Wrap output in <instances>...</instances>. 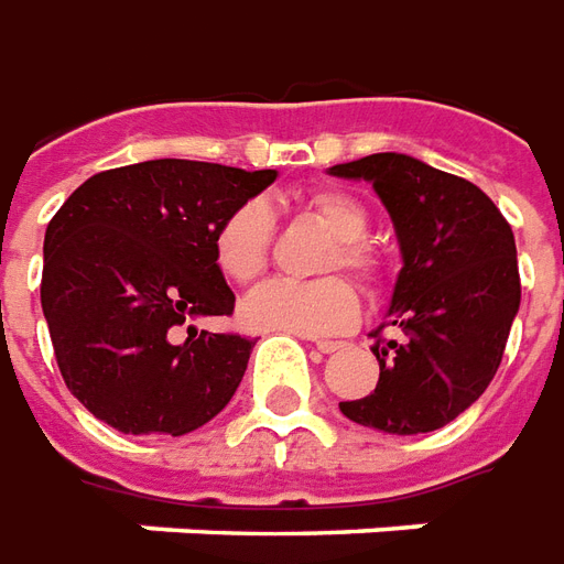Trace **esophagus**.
I'll use <instances>...</instances> for the list:
<instances>
[{"instance_id":"esophagus-1","label":"esophagus","mask_w":564,"mask_h":564,"mask_svg":"<svg viewBox=\"0 0 564 564\" xmlns=\"http://www.w3.org/2000/svg\"><path fill=\"white\" fill-rule=\"evenodd\" d=\"M313 346L318 349V352H325V355L339 352V349H343V343H334V339H315Z\"/></svg>"}]
</instances>
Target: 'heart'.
<instances>
[{
  "instance_id": "obj_1",
  "label": "heart",
  "mask_w": 564,
  "mask_h": 564,
  "mask_svg": "<svg viewBox=\"0 0 564 564\" xmlns=\"http://www.w3.org/2000/svg\"><path fill=\"white\" fill-rule=\"evenodd\" d=\"M306 209L330 237L337 249L327 251L325 270L346 267L365 285L379 279V261L361 239L370 230L367 209L343 191H318ZM273 242V209L263 199H246L227 215L215 230L212 254L221 275L246 285L258 279L270 258ZM358 294L343 275H327L315 282L273 279L254 289L239 303V322L258 334H294V337H325L349 330L358 322Z\"/></svg>"
}]
</instances>
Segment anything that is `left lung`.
I'll return each instance as SVG.
<instances>
[{"instance_id":"obj_1","label":"left lung","mask_w":564,"mask_h":564,"mask_svg":"<svg viewBox=\"0 0 564 564\" xmlns=\"http://www.w3.org/2000/svg\"><path fill=\"white\" fill-rule=\"evenodd\" d=\"M327 173L377 191L401 249L382 327H401L403 339L370 346L377 389L339 413L401 437L443 429L501 365L519 313L513 230L480 187L410 154H370Z\"/></svg>"}]
</instances>
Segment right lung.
<instances>
[{"mask_svg": "<svg viewBox=\"0 0 564 564\" xmlns=\"http://www.w3.org/2000/svg\"><path fill=\"white\" fill-rule=\"evenodd\" d=\"M275 170L133 163L90 175L45 230L42 313L59 373L121 434L197 431L225 410L254 343L188 325L234 313L212 254L215 230Z\"/></svg>", "mask_w": 564, "mask_h": 564, "instance_id": "obj_1", "label": "right lung"}]
</instances>
